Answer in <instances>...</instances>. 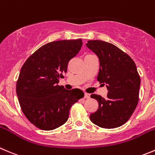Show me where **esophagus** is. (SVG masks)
<instances>
[{
  "label": "esophagus",
  "instance_id": "34e87169",
  "mask_svg": "<svg viewBox=\"0 0 155 155\" xmlns=\"http://www.w3.org/2000/svg\"><path fill=\"white\" fill-rule=\"evenodd\" d=\"M84 97H85V98H88V97H90V94H88V93H85Z\"/></svg>",
  "mask_w": 155,
  "mask_h": 155
}]
</instances>
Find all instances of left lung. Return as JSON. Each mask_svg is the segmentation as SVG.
<instances>
[{
	"label": "left lung",
	"instance_id": "8db88e82",
	"mask_svg": "<svg viewBox=\"0 0 155 155\" xmlns=\"http://www.w3.org/2000/svg\"><path fill=\"white\" fill-rule=\"evenodd\" d=\"M86 46L98 57L97 80L106 83L108 90L106 98L96 94L91 95L98 102V109L90 114V120L101 128L120 127L129 120L139 102L141 79L136 64L111 43L90 40Z\"/></svg>",
	"mask_w": 155,
	"mask_h": 155
}]
</instances>
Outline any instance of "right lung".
I'll list each match as a JSON object with an SVG mask.
<instances>
[{"instance_id":"obj_1","label":"right lung","mask_w":155,"mask_h":155,"mask_svg":"<svg viewBox=\"0 0 155 155\" xmlns=\"http://www.w3.org/2000/svg\"><path fill=\"white\" fill-rule=\"evenodd\" d=\"M82 39L62 40L41 46L25 61L16 82V94L25 117L35 127L52 130L65 124L73 104L84 97L79 88L58 85Z\"/></svg>"}]
</instances>
